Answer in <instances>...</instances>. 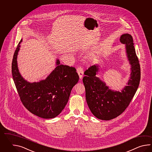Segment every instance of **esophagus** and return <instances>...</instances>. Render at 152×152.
<instances>
[{
    "label": "esophagus",
    "instance_id": "esophagus-1",
    "mask_svg": "<svg viewBox=\"0 0 152 152\" xmlns=\"http://www.w3.org/2000/svg\"><path fill=\"white\" fill-rule=\"evenodd\" d=\"M77 74L79 75L80 79H81L82 77H83V75H84V70H83V69L81 66H80V67H77Z\"/></svg>",
    "mask_w": 152,
    "mask_h": 152
}]
</instances>
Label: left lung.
<instances>
[{
	"label": "left lung",
	"mask_w": 152,
	"mask_h": 152,
	"mask_svg": "<svg viewBox=\"0 0 152 152\" xmlns=\"http://www.w3.org/2000/svg\"><path fill=\"white\" fill-rule=\"evenodd\" d=\"M120 42L126 45L127 58L131 65L128 86L121 92L109 89L104 82L96 77L99 65L90 66L84 72L85 76L83 81L87 105L94 116L99 120H112L122 113L132 100L140 84V66L132 36L129 34H123L120 37Z\"/></svg>",
	"instance_id": "1"
}]
</instances>
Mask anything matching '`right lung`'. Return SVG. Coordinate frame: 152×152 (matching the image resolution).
<instances>
[{
    "label": "right lung",
    "instance_id": "right-lung-1",
    "mask_svg": "<svg viewBox=\"0 0 152 152\" xmlns=\"http://www.w3.org/2000/svg\"><path fill=\"white\" fill-rule=\"evenodd\" d=\"M20 40L13 55L12 73L13 81L23 105L30 113L43 118L58 116L68 102L72 89L79 80L75 67L60 65L56 60L54 70L45 80L29 83L20 74L17 55Z\"/></svg>",
    "mask_w": 152,
    "mask_h": 152
}]
</instances>
